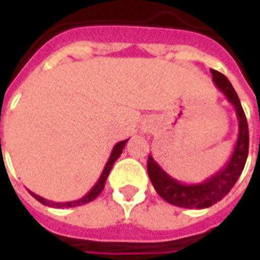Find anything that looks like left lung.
Instances as JSON below:
<instances>
[{"instance_id":"obj_1","label":"left lung","mask_w":260,"mask_h":260,"mask_svg":"<svg viewBox=\"0 0 260 260\" xmlns=\"http://www.w3.org/2000/svg\"><path fill=\"white\" fill-rule=\"evenodd\" d=\"M213 82L218 90L223 93L235 108L238 117V138L235 143L234 152L230 157L229 163L218 173L201 184H182L174 180L164 171L156 160L149 154L147 157V174L152 181L154 189L164 201L174 206L188 207V209H205L210 207L218 201H221L234 186L240 178L242 170L245 167L248 149H249V135H248V122L240 99L234 87L223 74L212 69Z\"/></svg>"}]
</instances>
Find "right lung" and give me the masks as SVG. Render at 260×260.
<instances>
[{
	"label": "right lung",
	"instance_id": "obj_1",
	"mask_svg": "<svg viewBox=\"0 0 260 260\" xmlns=\"http://www.w3.org/2000/svg\"><path fill=\"white\" fill-rule=\"evenodd\" d=\"M126 142H128V139H126V141L118 142V143L114 146L113 152H111V154H110V158H108L107 164H106V167H104V170H103L100 178H99V181L96 182V185L93 186L90 191L87 192L83 198H80V199H78V201L61 202V203H58V202L47 201V199H44V198L36 195V193H33V192H30V195L33 196L36 201H39L40 203H43V205H46V206H50V207H75V206H80V205H85V203H89V202L94 201L97 196L102 193L103 189H104V185H106V181H107L108 174H110V171H111V169H113L114 163L117 161V158L121 156L122 149H124L125 145H126Z\"/></svg>",
	"mask_w": 260,
	"mask_h": 260
}]
</instances>
